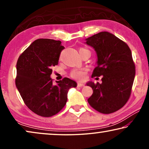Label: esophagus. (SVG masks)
<instances>
[{
  "label": "esophagus",
  "instance_id": "1",
  "mask_svg": "<svg viewBox=\"0 0 149 149\" xmlns=\"http://www.w3.org/2000/svg\"><path fill=\"white\" fill-rule=\"evenodd\" d=\"M85 85L84 83H80L79 82L78 83H77V86L78 87H83Z\"/></svg>",
  "mask_w": 149,
  "mask_h": 149
}]
</instances>
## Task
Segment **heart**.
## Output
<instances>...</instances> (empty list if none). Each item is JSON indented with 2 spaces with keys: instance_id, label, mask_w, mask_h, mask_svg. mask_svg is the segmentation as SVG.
Instances as JSON below:
<instances>
[{
  "instance_id": "obj_1",
  "label": "heart",
  "mask_w": 149,
  "mask_h": 149,
  "mask_svg": "<svg viewBox=\"0 0 149 149\" xmlns=\"http://www.w3.org/2000/svg\"><path fill=\"white\" fill-rule=\"evenodd\" d=\"M89 52V51L85 48H81L79 49V52ZM86 72L85 69H74L70 72V76L72 78L77 79V80L82 81L85 79Z\"/></svg>"
}]
</instances>
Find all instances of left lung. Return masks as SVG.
I'll return each instance as SVG.
<instances>
[{
    "instance_id": "left-lung-1",
    "label": "left lung",
    "mask_w": 149,
    "mask_h": 149,
    "mask_svg": "<svg viewBox=\"0 0 149 149\" xmlns=\"http://www.w3.org/2000/svg\"><path fill=\"white\" fill-rule=\"evenodd\" d=\"M94 49L97 66L93 77L102 76V83H87L93 89L87 101L97 111L110 114L123 107L130 98L135 77V65L127 44L109 32H101L85 39Z\"/></svg>"
}]
</instances>
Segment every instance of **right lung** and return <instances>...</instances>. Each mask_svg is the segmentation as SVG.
Listing matches in <instances>:
<instances>
[{"instance_id":"obj_1","label":"right lung","mask_w":149,"mask_h":149,"mask_svg":"<svg viewBox=\"0 0 149 149\" xmlns=\"http://www.w3.org/2000/svg\"><path fill=\"white\" fill-rule=\"evenodd\" d=\"M60 40L39 38L18 58L16 87L24 103L36 115L49 117L59 113L67 102L69 89L77 83L68 78L53 83L52 67L58 64L64 49Z\"/></svg>"}]
</instances>
